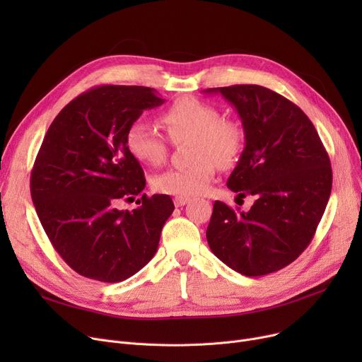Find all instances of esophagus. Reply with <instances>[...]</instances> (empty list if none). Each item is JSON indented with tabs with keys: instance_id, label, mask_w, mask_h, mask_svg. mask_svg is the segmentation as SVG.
Instances as JSON below:
<instances>
[{
	"instance_id": "obj_1",
	"label": "esophagus",
	"mask_w": 362,
	"mask_h": 362,
	"mask_svg": "<svg viewBox=\"0 0 362 362\" xmlns=\"http://www.w3.org/2000/svg\"><path fill=\"white\" fill-rule=\"evenodd\" d=\"M189 202H191V198H187V197H176L175 198V205L176 206H183V205H186Z\"/></svg>"
}]
</instances>
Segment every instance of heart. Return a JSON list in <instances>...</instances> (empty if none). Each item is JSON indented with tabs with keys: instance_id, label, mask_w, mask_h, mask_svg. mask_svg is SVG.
I'll return each instance as SVG.
<instances>
[{
	"instance_id": "b5f03b06",
	"label": "heart",
	"mask_w": 362,
	"mask_h": 362,
	"mask_svg": "<svg viewBox=\"0 0 362 362\" xmlns=\"http://www.w3.org/2000/svg\"><path fill=\"white\" fill-rule=\"evenodd\" d=\"M160 120L173 142L191 139L189 156L194 160L185 168H168L152 177V187L161 194L187 198L204 194L216 176V164L220 168L230 167L245 146L240 123L221 117L216 105L195 97L175 101ZM126 146L133 158L149 165L161 164L168 151L157 127L142 120L127 127Z\"/></svg>"
}]
</instances>
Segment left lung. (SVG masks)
I'll use <instances>...</instances> for the list:
<instances>
[{"label":"left lung","instance_id":"1","mask_svg":"<svg viewBox=\"0 0 362 362\" xmlns=\"http://www.w3.org/2000/svg\"><path fill=\"white\" fill-rule=\"evenodd\" d=\"M238 111L245 148L227 187L254 195L248 213L216 201L206 227L214 255L235 272L265 276L310 245L332 192V167L318 133L298 105L259 85L206 89Z\"/></svg>","mask_w":362,"mask_h":362}]
</instances>
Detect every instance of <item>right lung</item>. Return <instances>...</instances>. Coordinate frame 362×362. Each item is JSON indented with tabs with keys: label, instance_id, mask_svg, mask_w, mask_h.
Here are the masks:
<instances>
[{
	"label": "right lung",
	"instance_id": "right-lung-1",
	"mask_svg": "<svg viewBox=\"0 0 362 362\" xmlns=\"http://www.w3.org/2000/svg\"><path fill=\"white\" fill-rule=\"evenodd\" d=\"M164 103L156 89L101 85L70 101L51 123L30 173L35 210L54 250L76 273L117 283L156 255L175 210L168 195H142L144 170L126 146L127 127ZM139 201V199H138Z\"/></svg>",
	"mask_w": 362,
	"mask_h": 362
}]
</instances>
